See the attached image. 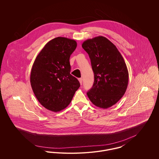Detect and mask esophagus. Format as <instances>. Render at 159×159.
<instances>
[{
	"instance_id": "34e87169",
	"label": "esophagus",
	"mask_w": 159,
	"mask_h": 159,
	"mask_svg": "<svg viewBox=\"0 0 159 159\" xmlns=\"http://www.w3.org/2000/svg\"><path fill=\"white\" fill-rule=\"evenodd\" d=\"M82 80H82V78H79V81L80 84L81 85L82 84Z\"/></svg>"
}]
</instances>
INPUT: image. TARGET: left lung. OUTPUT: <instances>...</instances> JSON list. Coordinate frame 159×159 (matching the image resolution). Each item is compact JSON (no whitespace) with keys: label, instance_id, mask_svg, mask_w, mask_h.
<instances>
[{"label":"left lung","instance_id":"left-lung-1","mask_svg":"<svg viewBox=\"0 0 159 159\" xmlns=\"http://www.w3.org/2000/svg\"><path fill=\"white\" fill-rule=\"evenodd\" d=\"M82 46L89 55L94 73V82L88 97L95 106L108 108L126 91L129 73L126 63L116 46L105 37L88 39Z\"/></svg>","mask_w":159,"mask_h":159}]
</instances>
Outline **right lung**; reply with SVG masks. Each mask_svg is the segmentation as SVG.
I'll return each mask as SVG.
<instances>
[{
	"instance_id": "add662e5",
	"label": "right lung",
	"mask_w": 159,
	"mask_h": 159,
	"mask_svg": "<svg viewBox=\"0 0 159 159\" xmlns=\"http://www.w3.org/2000/svg\"><path fill=\"white\" fill-rule=\"evenodd\" d=\"M77 47L75 40L58 37L38 54L30 75L33 91L41 105L53 112L66 108L80 83L70 74V57Z\"/></svg>"
}]
</instances>
